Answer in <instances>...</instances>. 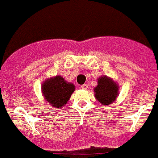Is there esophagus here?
I'll return each mask as SVG.
<instances>
[{
	"mask_svg": "<svg viewBox=\"0 0 158 158\" xmlns=\"http://www.w3.org/2000/svg\"><path fill=\"white\" fill-rule=\"evenodd\" d=\"M87 88H88V85L87 84H84L83 85H81V89H83V90H87Z\"/></svg>",
	"mask_w": 158,
	"mask_h": 158,
	"instance_id": "1",
	"label": "esophagus"
}]
</instances>
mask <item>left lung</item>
Masks as SVG:
<instances>
[{"mask_svg": "<svg viewBox=\"0 0 158 158\" xmlns=\"http://www.w3.org/2000/svg\"><path fill=\"white\" fill-rule=\"evenodd\" d=\"M97 101L104 106H108L116 101L119 94V86L111 77L103 75L98 79V85L94 88Z\"/></svg>", "mask_w": 158, "mask_h": 158, "instance_id": "1", "label": "left lung"}]
</instances>
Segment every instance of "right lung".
<instances>
[{"label":"right lung","instance_id":"obj_1","mask_svg":"<svg viewBox=\"0 0 158 158\" xmlns=\"http://www.w3.org/2000/svg\"><path fill=\"white\" fill-rule=\"evenodd\" d=\"M74 90V84L67 81L60 75L47 78L41 84L44 99L50 105L57 108H60L68 103Z\"/></svg>","mask_w":158,"mask_h":158}]
</instances>
